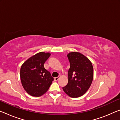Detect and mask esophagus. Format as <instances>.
Masks as SVG:
<instances>
[{"label":"esophagus","instance_id":"esophagus-1","mask_svg":"<svg viewBox=\"0 0 120 120\" xmlns=\"http://www.w3.org/2000/svg\"><path fill=\"white\" fill-rule=\"evenodd\" d=\"M59 78H60V77H55V78H54V80L56 81H58V79H59Z\"/></svg>","mask_w":120,"mask_h":120}]
</instances>
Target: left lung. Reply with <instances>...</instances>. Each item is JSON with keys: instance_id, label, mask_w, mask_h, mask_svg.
Listing matches in <instances>:
<instances>
[{"instance_id": "obj_1", "label": "left lung", "mask_w": 120, "mask_h": 120, "mask_svg": "<svg viewBox=\"0 0 120 120\" xmlns=\"http://www.w3.org/2000/svg\"><path fill=\"white\" fill-rule=\"evenodd\" d=\"M67 56L70 62L68 82L62 89L70 97H79L91 86L94 79V68L90 60L81 53L71 52Z\"/></svg>"}]
</instances>
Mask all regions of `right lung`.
Here are the masks:
<instances>
[{
  "label": "right lung",
  "instance_id": "1",
  "mask_svg": "<svg viewBox=\"0 0 120 120\" xmlns=\"http://www.w3.org/2000/svg\"><path fill=\"white\" fill-rule=\"evenodd\" d=\"M51 53L41 52L26 60L20 69V79L24 90L34 97H40L46 93L54 80L44 64Z\"/></svg>",
  "mask_w": 120,
  "mask_h": 120
}]
</instances>
